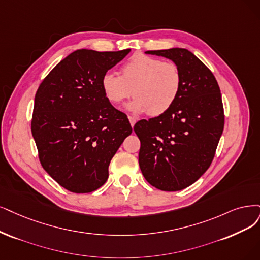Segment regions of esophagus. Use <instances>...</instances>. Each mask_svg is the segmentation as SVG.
<instances>
[{
	"label": "esophagus",
	"mask_w": 260,
	"mask_h": 260,
	"mask_svg": "<svg viewBox=\"0 0 260 260\" xmlns=\"http://www.w3.org/2000/svg\"><path fill=\"white\" fill-rule=\"evenodd\" d=\"M128 120H129V123L132 125V127H134V125H135V123L137 122V119L134 118V117H128Z\"/></svg>",
	"instance_id": "esophagus-1"
}]
</instances>
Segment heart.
<instances>
[{"mask_svg": "<svg viewBox=\"0 0 260 260\" xmlns=\"http://www.w3.org/2000/svg\"><path fill=\"white\" fill-rule=\"evenodd\" d=\"M181 84V72L175 63L142 54L125 63L121 76L108 72L101 80L103 93L109 103L120 105L134 94L136 99L125 109L133 114L148 112L152 117H159L171 109Z\"/></svg>", "mask_w": 260, "mask_h": 260, "instance_id": "heart-1", "label": "heart"}]
</instances>
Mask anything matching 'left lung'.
I'll return each mask as SVG.
<instances>
[{
	"label": "left lung",
	"instance_id": "8db88e82",
	"mask_svg": "<svg viewBox=\"0 0 260 260\" xmlns=\"http://www.w3.org/2000/svg\"><path fill=\"white\" fill-rule=\"evenodd\" d=\"M164 56L181 72L182 84L171 109L134 126L140 140L139 166L158 189L181 190L196 182L212 162L224 129V109L213 74L183 48L149 50Z\"/></svg>",
	"mask_w": 260,
	"mask_h": 260
}]
</instances>
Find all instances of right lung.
Segmentation results:
<instances>
[{
  "instance_id": "add662e5",
  "label": "right lung",
  "mask_w": 260,
  "mask_h": 260,
  "mask_svg": "<svg viewBox=\"0 0 260 260\" xmlns=\"http://www.w3.org/2000/svg\"><path fill=\"white\" fill-rule=\"evenodd\" d=\"M131 49H79L38 88L32 135L43 168L73 193H90L108 179L110 160L132 133L126 114L106 100L101 80Z\"/></svg>"
}]
</instances>
